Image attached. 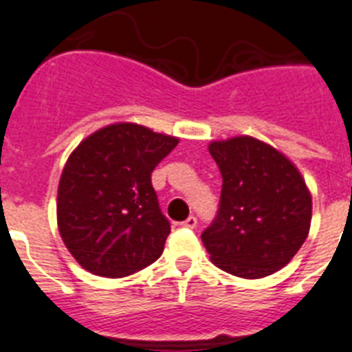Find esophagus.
<instances>
[{
	"mask_svg": "<svg viewBox=\"0 0 352 352\" xmlns=\"http://www.w3.org/2000/svg\"><path fill=\"white\" fill-rule=\"evenodd\" d=\"M197 223H199V221H197V218L190 217V218H186V220L182 221L181 226L186 227V229H195V227H197Z\"/></svg>",
	"mask_w": 352,
	"mask_h": 352,
	"instance_id": "obj_1",
	"label": "esophagus"
}]
</instances>
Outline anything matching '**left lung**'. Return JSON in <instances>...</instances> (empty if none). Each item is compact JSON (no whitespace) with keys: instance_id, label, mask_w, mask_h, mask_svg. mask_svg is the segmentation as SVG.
<instances>
[{"instance_id":"left-lung-1","label":"left lung","mask_w":352,"mask_h":352,"mask_svg":"<svg viewBox=\"0 0 352 352\" xmlns=\"http://www.w3.org/2000/svg\"><path fill=\"white\" fill-rule=\"evenodd\" d=\"M220 168L218 212L202 232L212 263L243 279L270 276L308 238L311 195L299 170L274 146L240 135L212 141Z\"/></svg>"}]
</instances>
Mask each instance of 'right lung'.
<instances>
[{
  "instance_id": "obj_1",
  "label": "right lung",
  "mask_w": 352,
  "mask_h": 352,
  "mask_svg": "<svg viewBox=\"0 0 352 352\" xmlns=\"http://www.w3.org/2000/svg\"><path fill=\"white\" fill-rule=\"evenodd\" d=\"M179 140L135 123H114L85 138L62 170L57 221L62 241L85 270L125 277L164 250L170 221L152 171Z\"/></svg>"
}]
</instances>
